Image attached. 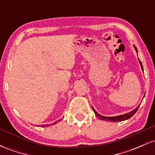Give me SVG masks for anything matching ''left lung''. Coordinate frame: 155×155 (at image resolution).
Returning a JSON list of instances; mask_svg holds the SVG:
<instances>
[{
    "label": "left lung",
    "mask_w": 155,
    "mask_h": 155,
    "mask_svg": "<svg viewBox=\"0 0 155 155\" xmlns=\"http://www.w3.org/2000/svg\"><path fill=\"white\" fill-rule=\"evenodd\" d=\"M134 48L135 49H136V52H138V49H137V48L135 47L134 46ZM138 61H139V63L140 65V67H141V69L142 71H143V65H142V63L140 62V60H139V58H138ZM140 105L138 106L136 108H135L134 110H133L132 111L129 112V113H127V114H122V115H120V116H116V117H104V116H102V115L99 114L98 113H97V111H95V109H94V108L92 107V109H93L94 112H95V115L97 117H99V119L101 120H105V121H110V122H121V121H124L126 120H128V119L130 118L131 117H133V115L136 114V112L138 111V108H139Z\"/></svg>",
    "instance_id": "left-lung-1"
}]
</instances>
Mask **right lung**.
Masks as SVG:
<instances>
[{
    "label": "right lung",
    "mask_w": 155,
    "mask_h": 155,
    "mask_svg": "<svg viewBox=\"0 0 155 155\" xmlns=\"http://www.w3.org/2000/svg\"><path fill=\"white\" fill-rule=\"evenodd\" d=\"M59 120H58V121H59ZM56 123H57V122H54V123H53V124H56ZM42 126H43V127H45V125H44V124H43V125H42ZM47 126H49V125H48V124H47Z\"/></svg>",
    "instance_id": "1"
}]
</instances>
